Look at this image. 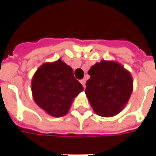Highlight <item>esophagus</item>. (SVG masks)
Masks as SVG:
<instances>
[{"mask_svg":"<svg viewBox=\"0 0 156 156\" xmlns=\"http://www.w3.org/2000/svg\"><path fill=\"white\" fill-rule=\"evenodd\" d=\"M80 83H82V85L83 86V88L85 89V83H86L85 79H82V80H80Z\"/></svg>","mask_w":156,"mask_h":156,"instance_id":"34e87169","label":"esophagus"}]
</instances>
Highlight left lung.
<instances>
[{"mask_svg":"<svg viewBox=\"0 0 156 156\" xmlns=\"http://www.w3.org/2000/svg\"><path fill=\"white\" fill-rule=\"evenodd\" d=\"M85 94L94 112L109 117L117 115L133 92L131 73L116 62L102 60L89 69Z\"/></svg>","mask_w":156,"mask_h":156,"instance_id":"left-lung-1","label":"left lung"}]
</instances>
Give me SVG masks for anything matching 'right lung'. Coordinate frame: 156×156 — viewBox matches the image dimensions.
<instances>
[{
  "mask_svg": "<svg viewBox=\"0 0 156 156\" xmlns=\"http://www.w3.org/2000/svg\"><path fill=\"white\" fill-rule=\"evenodd\" d=\"M31 87L35 103L55 117L65 116L73 99L83 90L74 78L72 67L61 59L39 67L32 78Z\"/></svg>",
  "mask_w": 156,
  "mask_h": 156,
  "instance_id": "1",
  "label": "right lung"
}]
</instances>
